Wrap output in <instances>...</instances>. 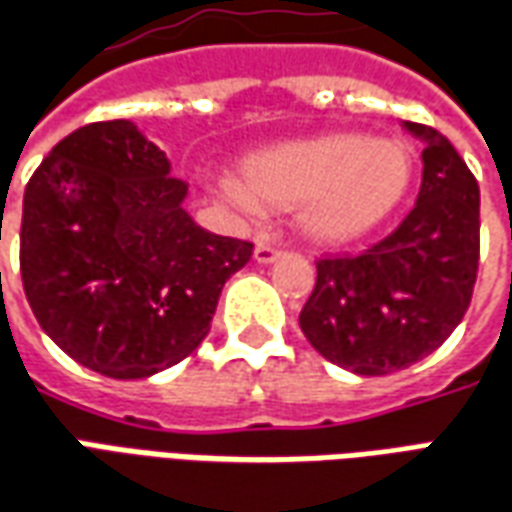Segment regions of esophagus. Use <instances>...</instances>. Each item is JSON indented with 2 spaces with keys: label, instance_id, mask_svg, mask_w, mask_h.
Segmentation results:
<instances>
[{
  "label": "esophagus",
  "instance_id": "esophagus-1",
  "mask_svg": "<svg viewBox=\"0 0 512 512\" xmlns=\"http://www.w3.org/2000/svg\"><path fill=\"white\" fill-rule=\"evenodd\" d=\"M280 257V249H274V246L268 244H257L255 246V260L257 263H274Z\"/></svg>",
  "mask_w": 512,
  "mask_h": 512
}]
</instances>
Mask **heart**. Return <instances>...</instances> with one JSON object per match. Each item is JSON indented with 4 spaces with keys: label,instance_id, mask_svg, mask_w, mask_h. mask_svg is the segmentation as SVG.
Here are the masks:
<instances>
[{
    "label": "heart",
    "instance_id": "heart-1",
    "mask_svg": "<svg viewBox=\"0 0 512 512\" xmlns=\"http://www.w3.org/2000/svg\"><path fill=\"white\" fill-rule=\"evenodd\" d=\"M410 180L407 144L330 132L257 149L244 157L241 180H219L216 191L244 213L296 207V224L307 238L349 244L402 205Z\"/></svg>",
    "mask_w": 512,
    "mask_h": 512
}]
</instances>
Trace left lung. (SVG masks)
Here are the masks:
<instances>
[{
  "label": "left lung",
  "instance_id": "left-lung-1",
  "mask_svg": "<svg viewBox=\"0 0 512 512\" xmlns=\"http://www.w3.org/2000/svg\"><path fill=\"white\" fill-rule=\"evenodd\" d=\"M424 144L416 207L357 257H321L299 313L310 346L360 377L432 355L471 305L480 266V185L441 132L405 121Z\"/></svg>",
  "mask_w": 512,
  "mask_h": 512
}]
</instances>
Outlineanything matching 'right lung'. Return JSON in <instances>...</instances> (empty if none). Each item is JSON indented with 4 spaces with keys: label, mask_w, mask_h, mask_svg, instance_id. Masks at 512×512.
I'll use <instances>...</instances> for the list:
<instances>
[{
    "label": "right lung",
    "mask_w": 512,
    "mask_h": 512,
    "mask_svg": "<svg viewBox=\"0 0 512 512\" xmlns=\"http://www.w3.org/2000/svg\"><path fill=\"white\" fill-rule=\"evenodd\" d=\"M188 185L132 121L66 135L35 169L21 213V282L38 324L80 366L144 380L210 332L252 244L202 230Z\"/></svg>",
    "instance_id": "obj_1"
}]
</instances>
